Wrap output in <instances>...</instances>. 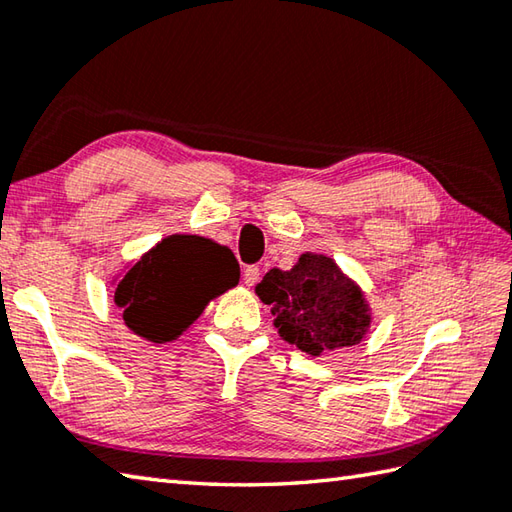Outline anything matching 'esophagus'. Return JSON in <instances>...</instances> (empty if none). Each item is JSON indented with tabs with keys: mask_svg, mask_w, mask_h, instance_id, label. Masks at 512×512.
Wrapping results in <instances>:
<instances>
[{
	"mask_svg": "<svg viewBox=\"0 0 512 512\" xmlns=\"http://www.w3.org/2000/svg\"><path fill=\"white\" fill-rule=\"evenodd\" d=\"M259 275H262V270H259V266H246L244 268V284L246 286H255L259 282Z\"/></svg>",
	"mask_w": 512,
	"mask_h": 512,
	"instance_id": "obj_1",
	"label": "esophagus"
}]
</instances>
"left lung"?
Listing matches in <instances>:
<instances>
[{"mask_svg": "<svg viewBox=\"0 0 512 512\" xmlns=\"http://www.w3.org/2000/svg\"><path fill=\"white\" fill-rule=\"evenodd\" d=\"M255 293L270 306L279 335L313 357L362 342L370 326L362 290L324 255L306 253L295 268L268 270Z\"/></svg>", "mask_w": 512, "mask_h": 512, "instance_id": "obj_1", "label": "left lung"}]
</instances>
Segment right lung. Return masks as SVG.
<instances>
[{"instance_id":"1","label":"right lung","mask_w":512,"mask_h":512,"mask_svg":"<svg viewBox=\"0 0 512 512\" xmlns=\"http://www.w3.org/2000/svg\"><path fill=\"white\" fill-rule=\"evenodd\" d=\"M239 282L226 246L197 235H173L130 266L115 288L126 326L150 342H170L202 315L210 299Z\"/></svg>"}]
</instances>
